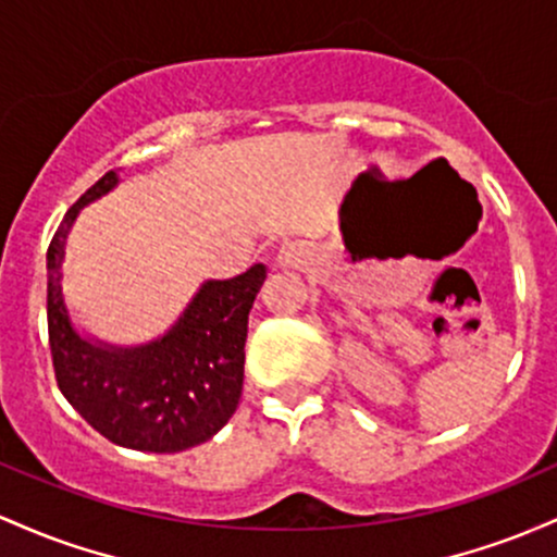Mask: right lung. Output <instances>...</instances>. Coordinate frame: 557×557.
<instances>
[{"instance_id": "1", "label": "right lung", "mask_w": 557, "mask_h": 557, "mask_svg": "<svg viewBox=\"0 0 557 557\" xmlns=\"http://www.w3.org/2000/svg\"><path fill=\"white\" fill-rule=\"evenodd\" d=\"M117 184L108 171L65 212L47 249V326L54 379L99 434L144 453H181L226 426L242 397L247 318L265 281L255 262L242 276L208 281L184 318L147 347L110 349L81 339L62 302L60 268L78 210Z\"/></svg>"}]
</instances>
